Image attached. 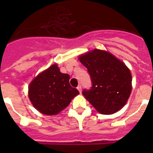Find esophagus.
<instances>
[{"label":"esophagus","mask_w":153,"mask_h":153,"mask_svg":"<svg viewBox=\"0 0 153 153\" xmlns=\"http://www.w3.org/2000/svg\"><path fill=\"white\" fill-rule=\"evenodd\" d=\"M77 89H78V91H79V93H81V92H82V86H81V85H79V86H78V87H77Z\"/></svg>","instance_id":"esophagus-1"}]
</instances>
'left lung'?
<instances>
[{
	"label": "left lung",
	"instance_id": "1",
	"mask_svg": "<svg viewBox=\"0 0 153 153\" xmlns=\"http://www.w3.org/2000/svg\"><path fill=\"white\" fill-rule=\"evenodd\" d=\"M92 82L84 90L86 99L102 114L116 113L126 105L132 91V75L126 64L111 53L98 49L79 56Z\"/></svg>",
	"mask_w": 153,
	"mask_h": 153
}]
</instances>
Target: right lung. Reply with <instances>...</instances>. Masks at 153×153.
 I'll list each match as a JSON object with an SVG mask.
<instances>
[{
  "label": "right lung",
  "instance_id": "right-lung-1",
  "mask_svg": "<svg viewBox=\"0 0 153 153\" xmlns=\"http://www.w3.org/2000/svg\"><path fill=\"white\" fill-rule=\"evenodd\" d=\"M69 80V74L61 73L57 64L38 74L28 86V97L33 106L46 115L62 111L79 94Z\"/></svg>",
  "mask_w": 153,
  "mask_h": 153
}]
</instances>
